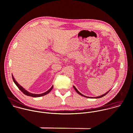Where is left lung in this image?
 I'll return each mask as SVG.
<instances>
[{
    "instance_id": "obj_1",
    "label": "left lung",
    "mask_w": 133,
    "mask_h": 133,
    "mask_svg": "<svg viewBox=\"0 0 133 133\" xmlns=\"http://www.w3.org/2000/svg\"><path fill=\"white\" fill-rule=\"evenodd\" d=\"M74 87V89H75V90H76V91L78 94H79V95H81V96H84V97H87V98H101V97H103V96H105L110 91V90H109L108 92H106L105 94H104V95H101V96H98V97H87V96H84V95H83V94H82L80 92H79L78 91V90L75 88V87L74 86H73Z\"/></svg>"
}]
</instances>
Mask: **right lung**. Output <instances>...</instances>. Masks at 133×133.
<instances>
[{
  "instance_id": "add662e5",
  "label": "right lung",
  "mask_w": 133,
  "mask_h": 133,
  "mask_svg": "<svg viewBox=\"0 0 133 133\" xmlns=\"http://www.w3.org/2000/svg\"><path fill=\"white\" fill-rule=\"evenodd\" d=\"M12 79H13V81L15 83V84L16 85V86L18 87V88L23 93H24L25 95H26L27 96H31V97H41V96H44L45 95L48 94L52 89L53 88V86L47 91H46L44 93H43V94H32V93H30L28 91H27L26 90H25L23 87H22L19 84H18V83L15 81V78H14L13 76L12 75Z\"/></svg>"
}]
</instances>
